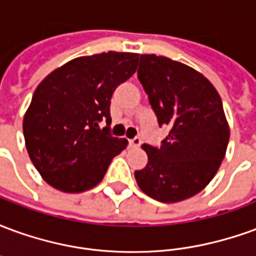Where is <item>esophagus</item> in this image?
<instances>
[{
	"label": "esophagus",
	"instance_id": "34e87169",
	"mask_svg": "<svg viewBox=\"0 0 256 256\" xmlns=\"http://www.w3.org/2000/svg\"><path fill=\"white\" fill-rule=\"evenodd\" d=\"M140 145H141V138H140V137L128 140V146H130V148H140Z\"/></svg>",
	"mask_w": 256,
	"mask_h": 256
}]
</instances>
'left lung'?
Wrapping results in <instances>:
<instances>
[{
    "mask_svg": "<svg viewBox=\"0 0 256 256\" xmlns=\"http://www.w3.org/2000/svg\"><path fill=\"white\" fill-rule=\"evenodd\" d=\"M138 79L159 126H168L162 145L144 144L148 163L134 172L140 189L162 203L202 192L218 172L229 142V124L218 92L186 64L141 54Z\"/></svg>",
    "mask_w": 256,
    "mask_h": 256,
    "instance_id": "1",
    "label": "left lung"
}]
</instances>
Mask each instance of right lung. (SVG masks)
<instances>
[{"label":"right lung","instance_id":"right-lung-1","mask_svg":"<svg viewBox=\"0 0 256 256\" xmlns=\"http://www.w3.org/2000/svg\"><path fill=\"white\" fill-rule=\"evenodd\" d=\"M137 53L108 52L68 62L38 84L23 119L26 148L50 186L92 189L128 140L110 134L112 93L137 70ZM106 118L101 130L98 122Z\"/></svg>","mask_w":256,"mask_h":256}]
</instances>
